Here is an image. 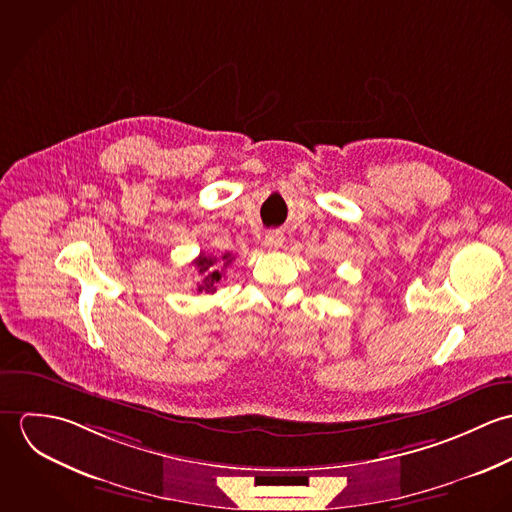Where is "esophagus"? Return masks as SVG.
<instances>
[{
	"label": "esophagus",
	"instance_id": "obj_1",
	"mask_svg": "<svg viewBox=\"0 0 512 512\" xmlns=\"http://www.w3.org/2000/svg\"><path fill=\"white\" fill-rule=\"evenodd\" d=\"M284 242V234L280 230H270L264 238V244L270 248V250H278Z\"/></svg>",
	"mask_w": 512,
	"mask_h": 512
}]
</instances>
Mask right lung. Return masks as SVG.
Masks as SVG:
<instances>
[{
	"label": "right lung",
	"instance_id": "obj_1",
	"mask_svg": "<svg viewBox=\"0 0 512 512\" xmlns=\"http://www.w3.org/2000/svg\"><path fill=\"white\" fill-rule=\"evenodd\" d=\"M232 262V254L230 252H226V254H222V258H215V256H205V254H201L193 264L197 266V270H199V274H201V284L197 286V292H207L213 293L217 292V284L220 282V278H222V272H220V268L224 266H228Z\"/></svg>",
	"mask_w": 512,
	"mask_h": 512
}]
</instances>
